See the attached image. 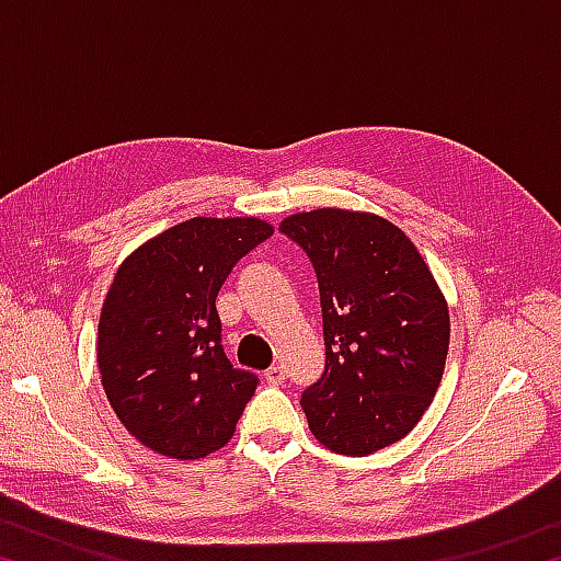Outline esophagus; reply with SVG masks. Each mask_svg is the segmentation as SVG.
Instances as JSON below:
<instances>
[{"label":"esophagus","mask_w":561,"mask_h":561,"mask_svg":"<svg viewBox=\"0 0 561 561\" xmlns=\"http://www.w3.org/2000/svg\"><path fill=\"white\" fill-rule=\"evenodd\" d=\"M264 381L272 383V386H282L284 383V368L282 366H270L267 371H264Z\"/></svg>","instance_id":"34e87169"}]
</instances>
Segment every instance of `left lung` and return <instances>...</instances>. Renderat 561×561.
Instances as JSON below:
<instances>
[{"label": "left lung", "instance_id": "left-lung-1", "mask_svg": "<svg viewBox=\"0 0 561 561\" xmlns=\"http://www.w3.org/2000/svg\"><path fill=\"white\" fill-rule=\"evenodd\" d=\"M279 230L314 264L327 366L301 393L324 448L364 458L405 438L445 371L450 311L401 227L374 213L319 207Z\"/></svg>", "mask_w": 561, "mask_h": 561}]
</instances>
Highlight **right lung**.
Returning a JSON list of instances; mask_svg holds the SVG:
<instances>
[{
    "label": "right lung",
    "mask_w": 561,
    "mask_h": 561,
    "mask_svg": "<svg viewBox=\"0 0 561 561\" xmlns=\"http://www.w3.org/2000/svg\"><path fill=\"white\" fill-rule=\"evenodd\" d=\"M272 232L260 217H193L121 262L99 319V374L113 413L153 453L197 460L234 435L257 376L227 360L215 299Z\"/></svg>",
    "instance_id": "right-lung-1"
}]
</instances>
